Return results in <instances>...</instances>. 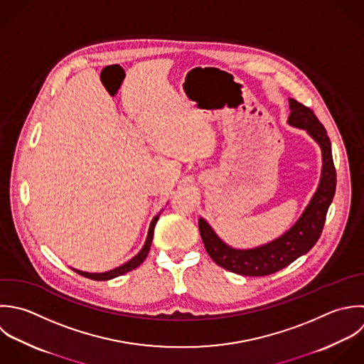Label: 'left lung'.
Masks as SVG:
<instances>
[{"label": "left lung", "mask_w": 364, "mask_h": 364, "mask_svg": "<svg viewBox=\"0 0 364 364\" xmlns=\"http://www.w3.org/2000/svg\"><path fill=\"white\" fill-rule=\"evenodd\" d=\"M291 114L288 123L304 129L322 150V174L319 186L298 221L281 237L268 244L238 250L225 244L204 220H198L200 234L211 259L227 271L244 277H265L288 267L305 255L321 238L328 210L336 191V168L332 144L323 124L315 113L295 99H289Z\"/></svg>", "instance_id": "8db88e82"}]
</instances>
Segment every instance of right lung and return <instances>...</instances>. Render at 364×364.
<instances>
[{"mask_svg": "<svg viewBox=\"0 0 364 364\" xmlns=\"http://www.w3.org/2000/svg\"><path fill=\"white\" fill-rule=\"evenodd\" d=\"M161 211L151 220L150 223V227H149V232H147V238H146V242L143 245V248L139 251L137 255H134L130 261L124 262L123 265L114 268V269H110V271H106V272H100V274H90V272H83V271H79V269H75L72 268L76 274L85 277V278H89V279H93V281H109V279H113L116 277H120L123 274H127L130 271H133L134 268H137L146 258H147V254L150 251V247H151V241H153V232H154V227H156V223L159 221V217H160Z\"/></svg>", "mask_w": 364, "mask_h": 364, "instance_id": "right-lung-1", "label": "right lung"}]
</instances>
